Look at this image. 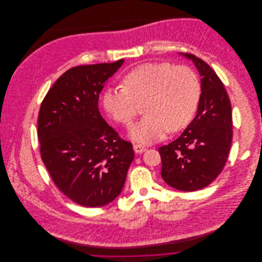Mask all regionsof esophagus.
<instances>
[{
  "label": "esophagus",
  "instance_id": "34e87169",
  "mask_svg": "<svg viewBox=\"0 0 262 262\" xmlns=\"http://www.w3.org/2000/svg\"><path fill=\"white\" fill-rule=\"evenodd\" d=\"M134 151L136 152V153H143L146 148L144 147V146H142L141 144H134Z\"/></svg>",
  "mask_w": 262,
  "mask_h": 262
}]
</instances>
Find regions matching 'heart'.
I'll return each mask as SVG.
<instances>
[{"label": "heart", "instance_id": "heart-1", "mask_svg": "<svg viewBox=\"0 0 262 262\" xmlns=\"http://www.w3.org/2000/svg\"><path fill=\"white\" fill-rule=\"evenodd\" d=\"M123 84L105 90L103 106L114 121L129 127L145 103L146 116L132 130V137L142 143L186 128L200 104L199 77L186 66L144 63L125 75Z\"/></svg>", "mask_w": 262, "mask_h": 262}]
</instances>
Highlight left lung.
Returning <instances> with one entry per match:
<instances>
[{
  "label": "left lung",
  "mask_w": 262,
  "mask_h": 262,
  "mask_svg": "<svg viewBox=\"0 0 262 262\" xmlns=\"http://www.w3.org/2000/svg\"><path fill=\"white\" fill-rule=\"evenodd\" d=\"M202 75L198 114L183 134L158 148L161 177L170 187L194 191L209 186L224 168L233 138L232 109L220 77L203 59L185 53Z\"/></svg>",
  "instance_id": "obj_1"
}]
</instances>
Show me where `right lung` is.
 Listing matches in <instances>:
<instances>
[{
	"label": "right lung",
	"instance_id": "right-lung-1",
	"mask_svg": "<svg viewBox=\"0 0 262 262\" xmlns=\"http://www.w3.org/2000/svg\"><path fill=\"white\" fill-rule=\"evenodd\" d=\"M123 62L67 71L40 106L41 159L59 190L83 207H103L117 198L134 159L132 143L106 123L98 107L100 93Z\"/></svg>",
	"mask_w": 262,
	"mask_h": 262
}]
</instances>
